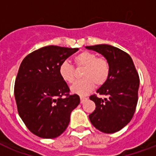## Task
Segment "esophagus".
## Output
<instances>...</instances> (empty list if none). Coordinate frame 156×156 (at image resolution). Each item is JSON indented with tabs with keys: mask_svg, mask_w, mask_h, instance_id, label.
<instances>
[{
	"mask_svg": "<svg viewBox=\"0 0 156 156\" xmlns=\"http://www.w3.org/2000/svg\"><path fill=\"white\" fill-rule=\"evenodd\" d=\"M86 100H87V97H83V96H81V97H80V102H81V104H83V103L85 102Z\"/></svg>",
	"mask_w": 156,
	"mask_h": 156,
	"instance_id": "34e87169",
	"label": "esophagus"
}]
</instances>
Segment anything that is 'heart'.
Here are the masks:
<instances>
[{"instance_id": "obj_1", "label": "heart", "mask_w": 156, "mask_h": 156, "mask_svg": "<svg viewBox=\"0 0 156 156\" xmlns=\"http://www.w3.org/2000/svg\"><path fill=\"white\" fill-rule=\"evenodd\" d=\"M77 68H84L82 73V80L76 82L71 87V91L78 95H87L95 88V84L101 87L106 83L110 76V64L105 57L99 56L94 52H81L73 59ZM59 74L67 83H73L75 80V69L67 61L59 66Z\"/></svg>"}]
</instances>
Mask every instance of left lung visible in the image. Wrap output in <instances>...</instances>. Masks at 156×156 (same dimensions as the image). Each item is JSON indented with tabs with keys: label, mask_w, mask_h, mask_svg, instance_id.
<instances>
[{
	"label": "left lung",
	"mask_w": 156,
	"mask_h": 156,
	"mask_svg": "<svg viewBox=\"0 0 156 156\" xmlns=\"http://www.w3.org/2000/svg\"><path fill=\"white\" fill-rule=\"evenodd\" d=\"M87 48L102 54L110 64V76L97 90L100 95L90 96L95 110L89 115L90 122L103 133L121 130L133 118L138 104L139 76L133 61L127 52L108 44L87 46Z\"/></svg>",
	"instance_id": "8db88e82"
}]
</instances>
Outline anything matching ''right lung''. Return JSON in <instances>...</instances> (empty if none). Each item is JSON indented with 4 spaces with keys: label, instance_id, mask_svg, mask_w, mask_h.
<instances>
[{
    "label": "right lung",
    "instance_id": "obj_1",
    "mask_svg": "<svg viewBox=\"0 0 156 156\" xmlns=\"http://www.w3.org/2000/svg\"><path fill=\"white\" fill-rule=\"evenodd\" d=\"M78 50L50 45L28 54L21 63L14 97L19 116L38 137L61 135L68 127L71 112L80 103L59 74L60 65Z\"/></svg>",
    "mask_w": 156,
    "mask_h": 156
}]
</instances>
